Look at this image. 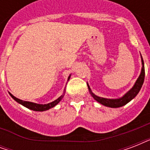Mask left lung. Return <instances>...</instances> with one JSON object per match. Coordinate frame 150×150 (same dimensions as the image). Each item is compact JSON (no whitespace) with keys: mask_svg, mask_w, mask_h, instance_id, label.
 <instances>
[{"mask_svg":"<svg viewBox=\"0 0 150 150\" xmlns=\"http://www.w3.org/2000/svg\"><path fill=\"white\" fill-rule=\"evenodd\" d=\"M141 59H142V71H141V73H140L139 76L138 78V79L136 80L134 86L132 88V89L129 90V91L124 95L122 97L119 99H107V98H103V97H100V96H96L95 94L93 93V92L91 91V89L90 87L89 86V85L87 84L88 86V88H89V93L91 94V96L94 98V100H96V101L101 104H103V106H106V107H112V108H117V107H122L124 105L127 104L128 102H130L131 100L134 99L135 96H137V94L139 93V92L140 91V89L142 88V86L144 82V79H145V67H144V62H143V59L142 57V55H141Z\"/></svg>","mask_w":150,"mask_h":150,"instance_id":"8db88e82","label":"left lung"}]
</instances>
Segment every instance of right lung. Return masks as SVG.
Returning <instances> with one entry per match:
<instances>
[{
	"label": "right lung",
	"mask_w": 150,
	"mask_h": 150,
	"mask_svg": "<svg viewBox=\"0 0 150 150\" xmlns=\"http://www.w3.org/2000/svg\"><path fill=\"white\" fill-rule=\"evenodd\" d=\"M71 77V75H69V77H68V80H69ZM10 96L12 97L14 100L18 102V103L20 104H22V106H24V107H27V108H29L30 110H35V111H45V110H47L50 109L52 107H55L57 103H58L62 98L64 97V94L62 96H61L59 98L57 99L56 100H54L53 102L51 103H49L47 104H38V103H32V102H29V101H24V100H19V99L16 98L15 96H14L11 93H10Z\"/></svg>",
	"instance_id": "right-lung-1"
}]
</instances>
